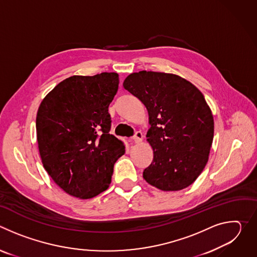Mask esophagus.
I'll list each match as a JSON object with an SVG mask.
<instances>
[{
  "label": "esophagus",
  "mask_w": 257,
  "mask_h": 257,
  "mask_svg": "<svg viewBox=\"0 0 257 257\" xmlns=\"http://www.w3.org/2000/svg\"><path fill=\"white\" fill-rule=\"evenodd\" d=\"M142 139H143V135H142V133H141L140 131L135 132L134 136L132 137V140H133V142H135V143H139V142H141V141H142Z\"/></svg>",
  "instance_id": "obj_1"
}]
</instances>
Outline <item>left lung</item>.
Returning a JSON list of instances; mask_svg holds the SVG:
<instances>
[{
  "label": "left lung",
  "mask_w": 257,
  "mask_h": 257,
  "mask_svg": "<svg viewBox=\"0 0 257 257\" xmlns=\"http://www.w3.org/2000/svg\"><path fill=\"white\" fill-rule=\"evenodd\" d=\"M124 88L149 112L146 134L154 150L143 178L163 191L191 185L204 169L213 139V117L203 94L175 74L153 71L132 73Z\"/></svg>",
  "instance_id": "left-lung-1"
}]
</instances>
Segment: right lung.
Segmentation results:
<instances>
[{
	"mask_svg": "<svg viewBox=\"0 0 257 257\" xmlns=\"http://www.w3.org/2000/svg\"><path fill=\"white\" fill-rule=\"evenodd\" d=\"M119 87L117 73L72 76L42 101L36 136L44 168L66 193L88 199L107 189L114 165L125 154L109 134L108 105Z\"/></svg>",
	"mask_w": 257,
	"mask_h": 257,
	"instance_id": "obj_1",
	"label": "right lung"
}]
</instances>
